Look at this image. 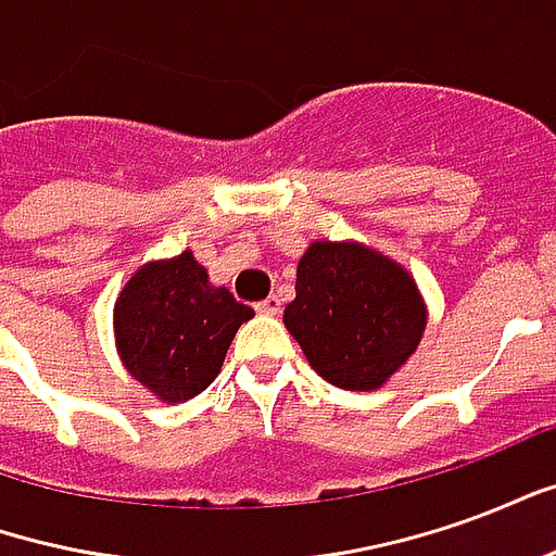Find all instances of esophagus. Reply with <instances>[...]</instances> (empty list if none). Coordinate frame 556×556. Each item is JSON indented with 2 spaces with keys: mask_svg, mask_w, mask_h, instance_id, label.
Segmentation results:
<instances>
[{
  "mask_svg": "<svg viewBox=\"0 0 556 556\" xmlns=\"http://www.w3.org/2000/svg\"><path fill=\"white\" fill-rule=\"evenodd\" d=\"M279 309H282L279 298H267V301L255 303V313L258 315H279Z\"/></svg>",
  "mask_w": 556,
  "mask_h": 556,
  "instance_id": "1",
  "label": "esophagus"
}]
</instances>
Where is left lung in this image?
Listing matches in <instances>:
<instances>
[{
  "instance_id": "1",
  "label": "left lung",
  "mask_w": 556,
  "mask_h": 556,
  "mask_svg": "<svg viewBox=\"0 0 556 556\" xmlns=\"http://www.w3.org/2000/svg\"><path fill=\"white\" fill-rule=\"evenodd\" d=\"M294 291L282 321L315 372L342 390L384 384L426 327L414 279L357 243H313L298 265Z\"/></svg>"
}]
</instances>
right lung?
Here are the masks:
<instances>
[{
  "label": "right lung",
  "instance_id": "1",
  "mask_svg": "<svg viewBox=\"0 0 556 556\" xmlns=\"http://www.w3.org/2000/svg\"><path fill=\"white\" fill-rule=\"evenodd\" d=\"M253 318L229 289L207 286L190 253L146 265L115 303V339L127 372L166 402L199 396L226 361L231 339Z\"/></svg>",
  "mask_w": 556,
  "mask_h": 556
}]
</instances>
